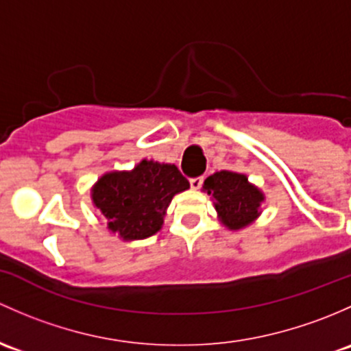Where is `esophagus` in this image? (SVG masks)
<instances>
[{
	"mask_svg": "<svg viewBox=\"0 0 351 351\" xmlns=\"http://www.w3.org/2000/svg\"><path fill=\"white\" fill-rule=\"evenodd\" d=\"M189 184L194 191H197L202 186V177H194V179L189 180Z\"/></svg>",
	"mask_w": 351,
	"mask_h": 351,
	"instance_id": "34e87169",
	"label": "esophagus"
}]
</instances>
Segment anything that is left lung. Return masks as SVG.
<instances>
[{
	"instance_id": "1",
	"label": "left lung",
	"mask_w": 351,
	"mask_h": 351,
	"mask_svg": "<svg viewBox=\"0 0 351 351\" xmlns=\"http://www.w3.org/2000/svg\"><path fill=\"white\" fill-rule=\"evenodd\" d=\"M202 191L215 201L218 219L231 231L250 226L262 213L265 194L240 172L219 171L209 176L202 184Z\"/></svg>"
}]
</instances>
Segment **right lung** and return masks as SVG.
Instances as JSON below:
<instances>
[{
  "mask_svg": "<svg viewBox=\"0 0 351 351\" xmlns=\"http://www.w3.org/2000/svg\"><path fill=\"white\" fill-rule=\"evenodd\" d=\"M187 189L189 180L174 164L143 158L132 171L101 176L91 187V199L108 230L123 241H133L160 231L172 197Z\"/></svg>",
  "mask_w": 351,
  "mask_h": 351,
  "instance_id": "add662e5",
  "label": "right lung"
}]
</instances>
